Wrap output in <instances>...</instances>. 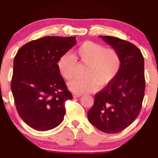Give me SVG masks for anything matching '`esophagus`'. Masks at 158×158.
Masks as SVG:
<instances>
[{
    "instance_id": "34e87169",
    "label": "esophagus",
    "mask_w": 158,
    "mask_h": 158,
    "mask_svg": "<svg viewBox=\"0 0 158 158\" xmlns=\"http://www.w3.org/2000/svg\"><path fill=\"white\" fill-rule=\"evenodd\" d=\"M73 97L74 98H79L81 97V94H74L73 95Z\"/></svg>"
}]
</instances>
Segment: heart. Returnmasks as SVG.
I'll list each match as a JSON object with an SVG mask.
<instances>
[{
    "instance_id": "1",
    "label": "heart",
    "mask_w": 158,
    "mask_h": 158,
    "mask_svg": "<svg viewBox=\"0 0 158 158\" xmlns=\"http://www.w3.org/2000/svg\"><path fill=\"white\" fill-rule=\"evenodd\" d=\"M77 61L80 64L87 65L84 74L86 78L75 79L68 85L69 90L77 94L94 92L99 87L108 86L118 76L122 63L120 55L115 49L106 48L93 41H85L73 56L64 53L58 61L59 73L66 80L75 77Z\"/></svg>"
}]
</instances>
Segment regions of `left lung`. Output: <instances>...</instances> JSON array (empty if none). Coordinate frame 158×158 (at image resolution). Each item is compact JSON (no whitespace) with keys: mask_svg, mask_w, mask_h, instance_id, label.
Here are the masks:
<instances>
[{"mask_svg":"<svg viewBox=\"0 0 158 158\" xmlns=\"http://www.w3.org/2000/svg\"><path fill=\"white\" fill-rule=\"evenodd\" d=\"M121 57L118 76L94 97L88 110L90 123L105 133L116 134L131 124L140 112L145 94L144 59L131 42L113 36H99Z\"/></svg>","mask_w":158,"mask_h":158,"instance_id":"1","label":"left lung"}]
</instances>
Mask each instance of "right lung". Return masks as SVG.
I'll use <instances>...</instances> for the list:
<instances>
[{
  "mask_svg": "<svg viewBox=\"0 0 158 158\" xmlns=\"http://www.w3.org/2000/svg\"><path fill=\"white\" fill-rule=\"evenodd\" d=\"M76 43V37L45 36L23 45L16 53L11 89L20 117L32 128L48 131L62 122L64 103L73 96L57 63Z\"/></svg>",
  "mask_w": 158,
  "mask_h": 158,
  "instance_id": "1",
  "label": "right lung"
}]
</instances>
